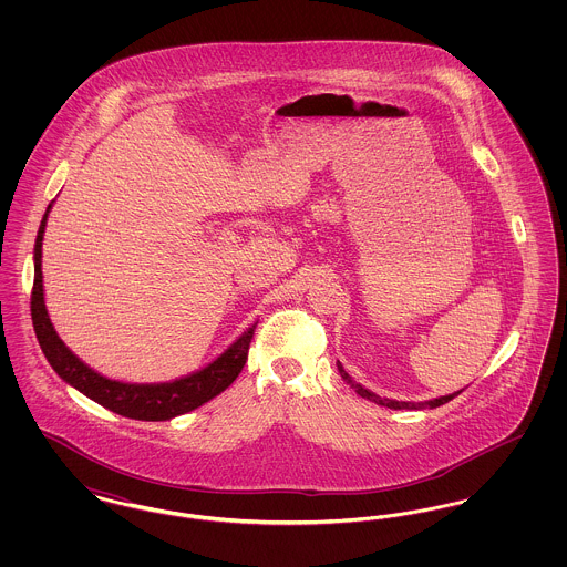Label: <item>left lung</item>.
Returning a JSON list of instances; mask_svg holds the SVG:
<instances>
[{
	"instance_id": "8db88e82",
	"label": "left lung",
	"mask_w": 567,
	"mask_h": 567,
	"mask_svg": "<svg viewBox=\"0 0 567 567\" xmlns=\"http://www.w3.org/2000/svg\"><path fill=\"white\" fill-rule=\"evenodd\" d=\"M338 370H340V377L344 378L349 384H351V389H354L361 398H365V400H370V402H374L378 405H386V408H393V410H421V408H437V405L446 404V402H451L455 395H458L461 391L457 393H453V395H444V398H437V400H432V402H419V404H412V402H395V400H386V398H380L377 393H372V391H368V389H363L361 384H357L354 380H352L347 372H344V368H342V363L338 361Z\"/></svg>"
}]
</instances>
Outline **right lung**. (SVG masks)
Returning <instances> with one entry per match:
<instances>
[{
	"mask_svg": "<svg viewBox=\"0 0 567 567\" xmlns=\"http://www.w3.org/2000/svg\"><path fill=\"white\" fill-rule=\"evenodd\" d=\"M49 210L51 206L47 208V215L40 223V231L33 248L35 276H33V289H31V321H33V331L40 342V349L47 354L49 363L53 365L59 377L70 382L74 389H79L86 398H91L93 402L135 421H169L174 416H181L210 402L238 378L248 359V347L255 336V324L248 327V331H244L243 336L208 368L174 382L127 384V382L100 377L89 365H84L81 359L72 354V351L61 342L44 306L42 238H44Z\"/></svg>",
	"mask_w": 567,
	"mask_h": 567,
	"instance_id": "obj_1",
	"label": "right lung"
}]
</instances>
